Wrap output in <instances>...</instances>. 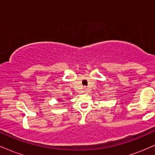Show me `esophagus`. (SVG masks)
<instances>
[{
	"label": "esophagus",
	"mask_w": 155,
	"mask_h": 155,
	"mask_svg": "<svg viewBox=\"0 0 155 155\" xmlns=\"http://www.w3.org/2000/svg\"><path fill=\"white\" fill-rule=\"evenodd\" d=\"M84 92H87V90H84Z\"/></svg>",
	"instance_id": "34e87169"
}]
</instances>
